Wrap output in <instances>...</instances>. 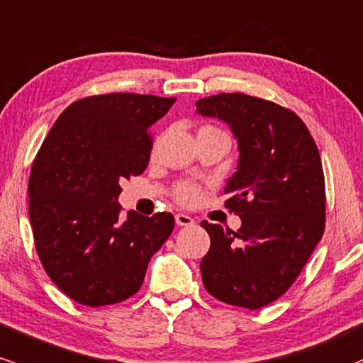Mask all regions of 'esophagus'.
<instances>
[{"label":"esophagus","instance_id":"1","mask_svg":"<svg viewBox=\"0 0 363 363\" xmlns=\"http://www.w3.org/2000/svg\"><path fill=\"white\" fill-rule=\"evenodd\" d=\"M175 224L179 227H188V225H193L194 220L193 217H189L188 213H177L175 215Z\"/></svg>","mask_w":363,"mask_h":363}]
</instances>
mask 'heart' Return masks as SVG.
<instances>
[{
    "mask_svg": "<svg viewBox=\"0 0 363 363\" xmlns=\"http://www.w3.org/2000/svg\"><path fill=\"white\" fill-rule=\"evenodd\" d=\"M203 129H213V127H203ZM201 196V191L198 188L196 184H193V182H181V184H177V188H175V198H177V201H181L182 205H193V203H196L200 200Z\"/></svg>",
    "mask_w": 363,
    "mask_h": 363,
    "instance_id": "heart-1",
    "label": "heart"
}]
</instances>
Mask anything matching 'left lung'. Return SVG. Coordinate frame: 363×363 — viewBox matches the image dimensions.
Masks as SVG:
<instances>
[{"instance_id": "obj_1", "label": "left lung", "mask_w": 363, "mask_h": 363, "mask_svg": "<svg viewBox=\"0 0 363 363\" xmlns=\"http://www.w3.org/2000/svg\"><path fill=\"white\" fill-rule=\"evenodd\" d=\"M196 113L225 122L240 150L224 193L241 227L201 222L210 236L203 284L224 303L257 310L291 288L324 234L320 155L303 121L267 99L215 94L198 99Z\"/></svg>"}]
</instances>
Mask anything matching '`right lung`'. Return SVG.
I'll return each instance as SVG.
<instances>
[{
	"instance_id": "add662e5",
	"label": "right lung",
	"mask_w": 363,
	"mask_h": 363,
	"mask_svg": "<svg viewBox=\"0 0 363 363\" xmlns=\"http://www.w3.org/2000/svg\"><path fill=\"white\" fill-rule=\"evenodd\" d=\"M175 98L111 93L82 98L51 127L29 177V215L39 260L67 296L86 306L136 294L172 213L118 217L121 182L145 172L150 127Z\"/></svg>"
}]
</instances>
